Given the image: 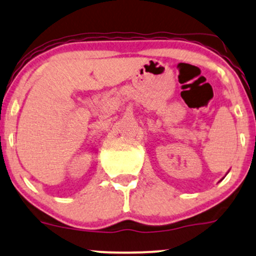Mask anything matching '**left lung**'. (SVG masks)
Listing matches in <instances>:
<instances>
[{
    "label": "left lung",
    "mask_w": 256,
    "mask_h": 256,
    "mask_svg": "<svg viewBox=\"0 0 256 256\" xmlns=\"http://www.w3.org/2000/svg\"><path fill=\"white\" fill-rule=\"evenodd\" d=\"M228 172H229V171H228Z\"/></svg>",
    "instance_id": "left-lung-1"
}]
</instances>
